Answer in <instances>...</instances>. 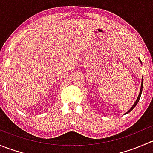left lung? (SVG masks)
Returning a JSON list of instances; mask_svg holds the SVG:
<instances>
[{"label": "left lung", "mask_w": 153, "mask_h": 153, "mask_svg": "<svg viewBox=\"0 0 153 153\" xmlns=\"http://www.w3.org/2000/svg\"><path fill=\"white\" fill-rule=\"evenodd\" d=\"M142 88H143V78H142V82H141V91H140V93H139V95H138V98H137V100H136V101H135V104H133V106H132V107H131V109H129V111H128L127 112H130L131 110H132V109H134V108H135V106L137 105V104H138V101H139V100H140V98H141V92H142ZM127 112H126V113H127Z\"/></svg>", "instance_id": "8db88e82"}]
</instances>
